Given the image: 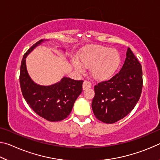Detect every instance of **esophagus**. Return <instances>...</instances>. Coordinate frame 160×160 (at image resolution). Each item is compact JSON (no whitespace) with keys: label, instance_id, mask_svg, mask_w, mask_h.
Listing matches in <instances>:
<instances>
[{"label":"esophagus","instance_id":"1","mask_svg":"<svg viewBox=\"0 0 160 160\" xmlns=\"http://www.w3.org/2000/svg\"><path fill=\"white\" fill-rule=\"evenodd\" d=\"M91 87H92V85H91V83L89 82V81H87V80L84 81V82L82 84L83 90H87V89L90 88Z\"/></svg>","mask_w":160,"mask_h":160}]
</instances>
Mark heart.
Listing matches in <instances>:
<instances>
[{
  "mask_svg": "<svg viewBox=\"0 0 160 160\" xmlns=\"http://www.w3.org/2000/svg\"><path fill=\"white\" fill-rule=\"evenodd\" d=\"M79 61L72 62L78 71H82V65L90 68V73L94 79L104 80L114 74L121 63V56L116 49L94 45L84 49L79 56Z\"/></svg>",
  "mask_w": 160,
  "mask_h": 160,
  "instance_id": "obj_1",
  "label": "heart"
}]
</instances>
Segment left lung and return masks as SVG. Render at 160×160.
<instances>
[{
    "label": "left lung",
    "instance_id": "1",
    "mask_svg": "<svg viewBox=\"0 0 160 160\" xmlns=\"http://www.w3.org/2000/svg\"><path fill=\"white\" fill-rule=\"evenodd\" d=\"M142 66L131 48L118 73L94 86L92 108L98 120L113 123L133 109L141 95Z\"/></svg>",
    "mask_w": 160,
    "mask_h": 160
}]
</instances>
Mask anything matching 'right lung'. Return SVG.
<instances>
[{
  "label": "right lung",
  "mask_w": 160,
  "mask_h": 160,
  "mask_svg": "<svg viewBox=\"0 0 160 160\" xmlns=\"http://www.w3.org/2000/svg\"><path fill=\"white\" fill-rule=\"evenodd\" d=\"M47 40L41 39L24 54L21 62L20 83L22 93L31 109L41 117L55 122L66 118L82 91V80L63 77L53 85L43 86L35 83L28 74L26 58L35 47Z\"/></svg>",
  "instance_id": "right-lung-1"
}]
</instances>
